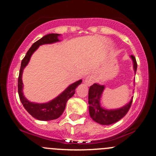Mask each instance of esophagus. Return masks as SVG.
<instances>
[{"instance_id": "1", "label": "esophagus", "mask_w": 156, "mask_h": 156, "mask_svg": "<svg viewBox=\"0 0 156 156\" xmlns=\"http://www.w3.org/2000/svg\"><path fill=\"white\" fill-rule=\"evenodd\" d=\"M94 78H93L92 76H87V78H86V79H85V83L87 84V85H91V84H92L93 83H94Z\"/></svg>"}]
</instances>
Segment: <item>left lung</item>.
Wrapping results in <instances>:
<instances>
[{"instance_id":"8db88e82","label":"left lung","mask_w":156,"mask_h":156,"mask_svg":"<svg viewBox=\"0 0 156 156\" xmlns=\"http://www.w3.org/2000/svg\"><path fill=\"white\" fill-rule=\"evenodd\" d=\"M131 58L133 62V68L135 73L136 72L137 63L135 56L131 55ZM104 89V86L94 83L89 87V114L94 121L101 125H108L117 122L124 117L128 112L131 106L132 100L128 105L122 108L115 110H107L101 107L100 98Z\"/></svg>"}]
</instances>
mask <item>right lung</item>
I'll use <instances>...</instances> for the list:
<instances>
[{"label": "right lung", "instance_id": "right-lung-1", "mask_svg": "<svg viewBox=\"0 0 156 156\" xmlns=\"http://www.w3.org/2000/svg\"><path fill=\"white\" fill-rule=\"evenodd\" d=\"M59 34H50L44 36L42 38L39 39L38 41L34 42L31 48H29L27 53L25 55L21 62L20 69L18 77V82H17V87H18V94L21 103L26 110L35 119L42 121H48L52 119H55L58 118L64 112L66 107V103L68 100L74 95L76 93V89L79 84L82 83V80H79L75 82L74 83L71 84L68 87L66 90H64L59 96L55 98L54 100L47 103H34L29 102L28 100L23 96V81H22V75L23 71L25 67L28 64L29 62L31 55L38 48L39 45L44 44H51L53 42H58V37Z\"/></svg>", "mask_w": 156, "mask_h": 156}]
</instances>
